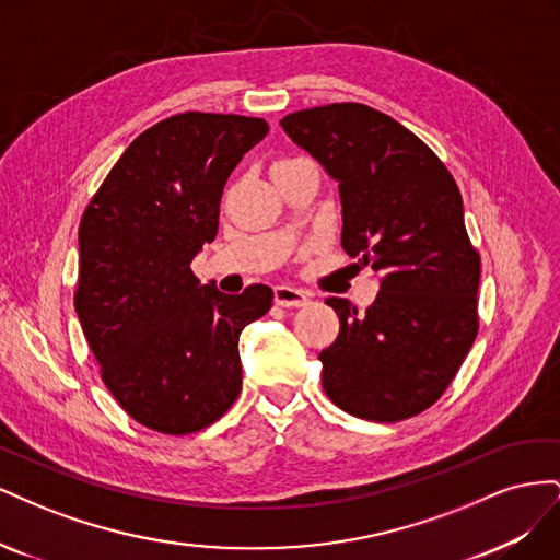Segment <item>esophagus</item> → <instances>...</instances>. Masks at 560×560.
<instances>
[{
    "mask_svg": "<svg viewBox=\"0 0 560 560\" xmlns=\"http://www.w3.org/2000/svg\"><path fill=\"white\" fill-rule=\"evenodd\" d=\"M273 294H276V303L282 308H301L311 301L308 292H303V290H299V287H292V284H278Z\"/></svg>",
    "mask_w": 560,
    "mask_h": 560,
    "instance_id": "34e87169",
    "label": "esophagus"
}]
</instances>
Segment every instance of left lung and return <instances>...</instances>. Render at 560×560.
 Listing matches in <instances>:
<instances>
[{"label":"left lung","mask_w":560,"mask_h":560,"mask_svg":"<svg viewBox=\"0 0 560 560\" xmlns=\"http://www.w3.org/2000/svg\"><path fill=\"white\" fill-rule=\"evenodd\" d=\"M280 126L338 184L341 245L381 284L360 315L348 299H327L341 329L319 352L322 387L364 420L425 411L479 329L481 259L455 179L411 130L360 103L301 109Z\"/></svg>","instance_id":"8db88e82"}]
</instances>
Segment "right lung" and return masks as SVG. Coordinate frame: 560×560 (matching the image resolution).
Returning a JSON list of instances; mask_svg holds the SVG:
<instances>
[{"label":"right lung","mask_w":560,"mask_h":560,"mask_svg":"<svg viewBox=\"0 0 560 560\" xmlns=\"http://www.w3.org/2000/svg\"><path fill=\"white\" fill-rule=\"evenodd\" d=\"M268 132L264 118L186 112L135 138L79 224L74 308L124 411L163 434L212 425L243 385L241 331L273 290L224 294L191 261L219 229L233 167Z\"/></svg>","instance_id":"1"}]
</instances>
